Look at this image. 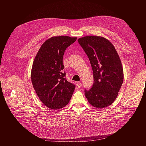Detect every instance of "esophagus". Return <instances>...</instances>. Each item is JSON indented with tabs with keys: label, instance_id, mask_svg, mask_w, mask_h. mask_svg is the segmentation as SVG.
<instances>
[{
	"label": "esophagus",
	"instance_id": "34e87169",
	"mask_svg": "<svg viewBox=\"0 0 146 146\" xmlns=\"http://www.w3.org/2000/svg\"><path fill=\"white\" fill-rule=\"evenodd\" d=\"M77 86L78 88H81L82 86V83L80 82H77Z\"/></svg>",
	"mask_w": 146,
	"mask_h": 146
}]
</instances>
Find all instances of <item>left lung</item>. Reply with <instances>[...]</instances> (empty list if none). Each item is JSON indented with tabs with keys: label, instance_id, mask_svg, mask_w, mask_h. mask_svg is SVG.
Returning <instances> with one entry per match:
<instances>
[{
	"label": "left lung",
	"instance_id": "1",
	"mask_svg": "<svg viewBox=\"0 0 146 146\" xmlns=\"http://www.w3.org/2000/svg\"><path fill=\"white\" fill-rule=\"evenodd\" d=\"M86 53L92 69L93 85L85 89L89 103L96 108H104L116 99L123 80L121 61L112 44L100 36H88L78 39Z\"/></svg>",
	"mask_w": 146,
	"mask_h": 146
}]
</instances>
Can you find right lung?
Segmentation results:
<instances>
[{"mask_svg":"<svg viewBox=\"0 0 146 146\" xmlns=\"http://www.w3.org/2000/svg\"><path fill=\"white\" fill-rule=\"evenodd\" d=\"M77 38L52 37L44 42L33 61L31 79L34 89L48 108L58 110L67 105L76 85L66 78L63 58Z\"/></svg>","mask_w":146,"mask_h":146,"instance_id":"1","label":"right lung"}]
</instances>
